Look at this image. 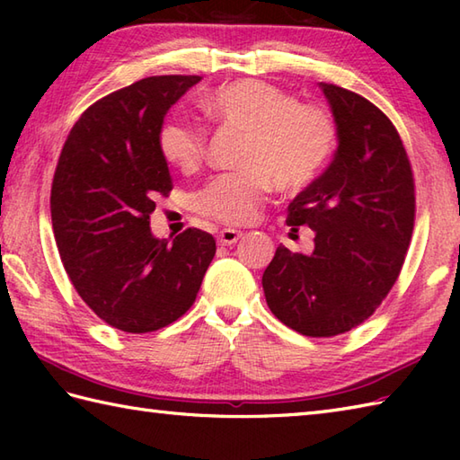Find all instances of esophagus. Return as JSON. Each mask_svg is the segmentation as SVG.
Wrapping results in <instances>:
<instances>
[{
	"instance_id": "1",
	"label": "esophagus",
	"mask_w": 460,
	"mask_h": 460,
	"mask_svg": "<svg viewBox=\"0 0 460 460\" xmlns=\"http://www.w3.org/2000/svg\"><path fill=\"white\" fill-rule=\"evenodd\" d=\"M243 237L241 231H235V229H223L219 231L217 235V241L221 243V245H235V243Z\"/></svg>"
}]
</instances>
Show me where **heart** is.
I'll use <instances>...</instances> for the list:
<instances>
[{"instance_id":"heart-1","label":"heart","mask_w":460,"mask_h":460,"mask_svg":"<svg viewBox=\"0 0 460 460\" xmlns=\"http://www.w3.org/2000/svg\"><path fill=\"white\" fill-rule=\"evenodd\" d=\"M205 109L223 126L245 134L237 160L243 170L217 175L195 198V209L211 221H255L272 185L282 193L308 188L336 150L334 116L322 106L300 104L275 84L227 83L205 101ZM158 152L172 168L193 173L208 154V132L190 120H168L158 132Z\"/></svg>"}]
</instances>
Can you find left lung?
I'll use <instances>...</instances> for the list:
<instances>
[{"instance_id": "1", "label": "left lung", "mask_w": 460, "mask_h": 460, "mask_svg": "<svg viewBox=\"0 0 460 460\" xmlns=\"http://www.w3.org/2000/svg\"><path fill=\"white\" fill-rule=\"evenodd\" d=\"M320 86L338 124V152L287 215L292 231L314 229V251L279 245L262 290L282 324L332 338L366 322L395 285L413 235L415 180L397 128L374 102Z\"/></svg>"}]
</instances>
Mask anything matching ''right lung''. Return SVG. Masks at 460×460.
Listing matches in <instances>:
<instances>
[{
	"label": "right lung",
	"instance_id": "add662e5",
	"mask_svg": "<svg viewBox=\"0 0 460 460\" xmlns=\"http://www.w3.org/2000/svg\"><path fill=\"white\" fill-rule=\"evenodd\" d=\"M198 75L148 76L102 96L66 136L51 185L58 255L75 290L112 328L146 334L191 308L215 239L190 227L155 239L150 213L172 175L158 152L164 116Z\"/></svg>",
	"mask_w": 460,
	"mask_h": 460
}]
</instances>
